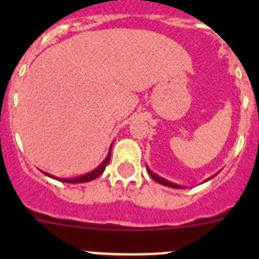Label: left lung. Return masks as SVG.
Instances as JSON below:
<instances>
[{"instance_id": "8db88e82", "label": "left lung", "mask_w": 259, "mask_h": 259, "mask_svg": "<svg viewBox=\"0 0 259 259\" xmlns=\"http://www.w3.org/2000/svg\"><path fill=\"white\" fill-rule=\"evenodd\" d=\"M148 171H149V175L152 176L153 179H154L155 182H158V183H159V184H162V185H166V187H171V188H180L179 185L172 184V183H170V182H167V180L162 179V178H159V176H157V175H155V174H153L152 171H150V170H148Z\"/></svg>"}]
</instances>
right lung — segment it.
<instances>
[{
    "label": "right lung",
    "instance_id": "1",
    "mask_svg": "<svg viewBox=\"0 0 259 259\" xmlns=\"http://www.w3.org/2000/svg\"><path fill=\"white\" fill-rule=\"evenodd\" d=\"M110 158H111V152H109V154H107L106 159H105L104 162H102L100 166L96 168V170L91 171L89 174H85V175L83 176H79V178H74V179H58V178H56V179L58 180H62V182H65V183H85V182H91V180L96 179V178H98V176L101 175L102 172L105 171V168H106L107 163L110 162ZM47 174V172H45ZM47 175H49V174H47Z\"/></svg>",
    "mask_w": 259,
    "mask_h": 259
}]
</instances>
